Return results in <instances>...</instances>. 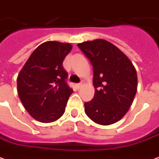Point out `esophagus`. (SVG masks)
<instances>
[{
  "instance_id": "1",
  "label": "esophagus",
  "mask_w": 159,
  "mask_h": 159,
  "mask_svg": "<svg viewBox=\"0 0 159 159\" xmlns=\"http://www.w3.org/2000/svg\"><path fill=\"white\" fill-rule=\"evenodd\" d=\"M82 83H80V84H76V88H77V89H80V87L81 86H82Z\"/></svg>"
}]
</instances>
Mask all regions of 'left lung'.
I'll return each instance as SVG.
<instances>
[{"label": "left lung", "instance_id": "obj_1", "mask_svg": "<svg viewBox=\"0 0 159 159\" xmlns=\"http://www.w3.org/2000/svg\"><path fill=\"white\" fill-rule=\"evenodd\" d=\"M77 46L93 67V99L84 102V112L93 122L109 125L125 116L137 91L136 70L129 57L102 39Z\"/></svg>", "mask_w": 159, "mask_h": 159}]
</instances>
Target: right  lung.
Instances as JSON below:
<instances>
[{"label": "right lung", "instance_id": "1", "mask_svg": "<svg viewBox=\"0 0 159 159\" xmlns=\"http://www.w3.org/2000/svg\"><path fill=\"white\" fill-rule=\"evenodd\" d=\"M72 47L69 43H42L18 74L19 99L28 113L39 122H54L64 113L73 90L66 83L68 73L62 62Z\"/></svg>", "mask_w": 159, "mask_h": 159}]
</instances>
